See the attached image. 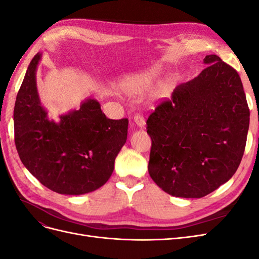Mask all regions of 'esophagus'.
<instances>
[{"instance_id":"esophagus-1","label":"esophagus","mask_w":259,"mask_h":259,"mask_svg":"<svg viewBox=\"0 0 259 259\" xmlns=\"http://www.w3.org/2000/svg\"><path fill=\"white\" fill-rule=\"evenodd\" d=\"M134 122H135L137 126H139L140 128H144L145 125H146V120H145V117L142 113H137V114L134 115Z\"/></svg>"}]
</instances>
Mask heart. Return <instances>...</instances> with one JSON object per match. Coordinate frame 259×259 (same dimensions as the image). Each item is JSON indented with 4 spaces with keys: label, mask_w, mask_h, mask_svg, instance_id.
I'll return each mask as SVG.
<instances>
[{
    "label": "heart",
    "mask_w": 259,
    "mask_h": 259,
    "mask_svg": "<svg viewBox=\"0 0 259 259\" xmlns=\"http://www.w3.org/2000/svg\"><path fill=\"white\" fill-rule=\"evenodd\" d=\"M158 74L159 71L156 69H150L149 71L142 73L132 81L130 85V90L135 93L144 91L155 81L156 77H158Z\"/></svg>",
    "instance_id": "b5f03b06"
}]
</instances>
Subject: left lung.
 I'll return each instance as SVG.
<instances>
[{"mask_svg": "<svg viewBox=\"0 0 259 259\" xmlns=\"http://www.w3.org/2000/svg\"><path fill=\"white\" fill-rule=\"evenodd\" d=\"M204 64L147 120L149 175L173 197L213 192L234 175L244 153L249 109L240 75L216 55Z\"/></svg>", "mask_w": 259, "mask_h": 259, "instance_id": "obj_1", "label": "left lung"}]
</instances>
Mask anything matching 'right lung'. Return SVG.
Wrapping results in <instances>:
<instances>
[{"label":"right lung","instance_id":"right-lung-1","mask_svg":"<svg viewBox=\"0 0 259 259\" xmlns=\"http://www.w3.org/2000/svg\"><path fill=\"white\" fill-rule=\"evenodd\" d=\"M42 55L31 60L14 108L15 145L26 168L60 194L79 195L104 186L126 143L128 120L108 119L96 99L79 110L49 120L36 90L35 72Z\"/></svg>","mask_w":259,"mask_h":259}]
</instances>
